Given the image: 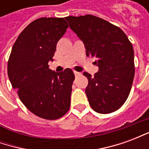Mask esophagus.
Returning <instances> with one entry per match:
<instances>
[{
	"label": "esophagus",
	"instance_id": "1",
	"mask_svg": "<svg viewBox=\"0 0 149 149\" xmlns=\"http://www.w3.org/2000/svg\"><path fill=\"white\" fill-rule=\"evenodd\" d=\"M74 74L76 77H77V76H79V75H81V73H80V72H77V71H74Z\"/></svg>",
	"mask_w": 149,
	"mask_h": 149
}]
</instances>
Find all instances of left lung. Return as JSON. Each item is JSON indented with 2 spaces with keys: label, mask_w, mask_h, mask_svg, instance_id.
Masks as SVG:
<instances>
[{
  "label": "left lung",
  "mask_w": 149,
  "mask_h": 149,
  "mask_svg": "<svg viewBox=\"0 0 149 149\" xmlns=\"http://www.w3.org/2000/svg\"><path fill=\"white\" fill-rule=\"evenodd\" d=\"M84 43L86 55L96 59L99 71L84 72L91 108L98 113L115 112L125 104L134 78V51L128 37L117 26L93 15L65 17Z\"/></svg>",
  "instance_id": "1"
}]
</instances>
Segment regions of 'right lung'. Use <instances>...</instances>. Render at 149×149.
<instances>
[{"instance_id":"1","label":"right lung","mask_w":149,"mask_h":149,"mask_svg":"<svg viewBox=\"0 0 149 149\" xmlns=\"http://www.w3.org/2000/svg\"><path fill=\"white\" fill-rule=\"evenodd\" d=\"M68 27L64 18L35 20L19 35L8 59V78L21 102L46 120L61 118L70 108L73 72H56L48 65Z\"/></svg>"}]
</instances>
